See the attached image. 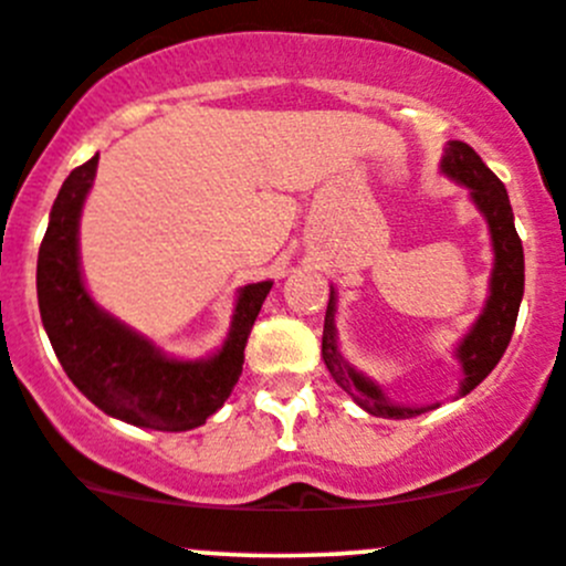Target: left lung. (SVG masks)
<instances>
[{
	"label": "left lung",
	"mask_w": 566,
	"mask_h": 566,
	"mask_svg": "<svg viewBox=\"0 0 566 566\" xmlns=\"http://www.w3.org/2000/svg\"><path fill=\"white\" fill-rule=\"evenodd\" d=\"M441 167L447 176L472 189L474 203L489 220L491 242H494V273H491L489 304H485L474 329L463 337L461 348H458V360L463 366L461 394H469L489 377L491 368L497 366L500 357L509 348L511 335H514L520 301L522 293H525V253H522V240L514 229V211H511L509 192H505L503 181L485 167L483 158L467 142H450ZM321 355H324V363L332 377H335V382L371 416H379V419H410V416H419L427 410L390 405L377 385L368 382L355 368H348L343 363L335 337V290L329 293V307H326Z\"/></svg>",
	"instance_id": "left-lung-1"
}]
</instances>
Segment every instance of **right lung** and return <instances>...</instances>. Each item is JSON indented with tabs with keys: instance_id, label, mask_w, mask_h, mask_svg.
I'll return each instance as SVG.
<instances>
[{
	"instance_id": "obj_1",
	"label": "right lung",
	"mask_w": 566,
	"mask_h": 566,
	"mask_svg": "<svg viewBox=\"0 0 566 566\" xmlns=\"http://www.w3.org/2000/svg\"><path fill=\"white\" fill-rule=\"evenodd\" d=\"M97 172V156L75 167L50 211L39 251V310L57 360L99 410L128 424L184 432L218 413L245 363V343L273 284L240 290L226 346L211 360L164 357L145 337L94 307L77 265V220Z\"/></svg>"
}]
</instances>
